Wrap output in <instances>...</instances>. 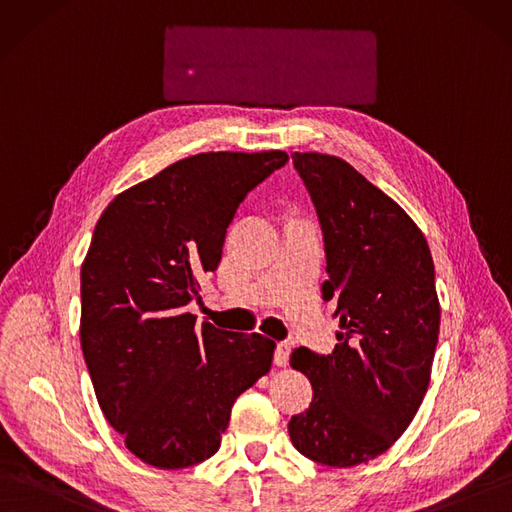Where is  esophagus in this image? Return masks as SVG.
<instances>
[{
	"label": "esophagus",
	"mask_w": 512,
	"mask_h": 512,
	"mask_svg": "<svg viewBox=\"0 0 512 512\" xmlns=\"http://www.w3.org/2000/svg\"><path fill=\"white\" fill-rule=\"evenodd\" d=\"M289 354H291V346L287 342H280L274 352V365L285 367L289 363Z\"/></svg>",
	"instance_id": "1"
}]
</instances>
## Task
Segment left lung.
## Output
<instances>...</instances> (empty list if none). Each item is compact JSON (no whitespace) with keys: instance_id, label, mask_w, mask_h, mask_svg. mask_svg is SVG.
I'll list each match as a JSON object with an SVG mask.
<instances>
[{"instance_id":"8db88e82","label":"left lung","mask_w":512,"mask_h":512,"mask_svg":"<svg viewBox=\"0 0 512 512\" xmlns=\"http://www.w3.org/2000/svg\"><path fill=\"white\" fill-rule=\"evenodd\" d=\"M293 166L323 230V295L342 331L331 354L293 350L314 394L289 434L306 458L350 468L390 449L424 401L441 325L434 263L420 227L348 162L295 151Z\"/></svg>"}]
</instances>
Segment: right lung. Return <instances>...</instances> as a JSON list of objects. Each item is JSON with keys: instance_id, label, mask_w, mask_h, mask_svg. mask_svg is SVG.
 I'll list each match as a JSON object with an SVG mask.
<instances>
[{"instance_id": "add662e5", "label": "right lung", "mask_w": 512, "mask_h": 512, "mask_svg": "<svg viewBox=\"0 0 512 512\" xmlns=\"http://www.w3.org/2000/svg\"><path fill=\"white\" fill-rule=\"evenodd\" d=\"M287 160L183 158L113 198L94 227L80 274L84 361L107 422L149 466L211 458L234 401L272 367V339L196 327L187 304L217 270L240 202Z\"/></svg>"}]
</instances>
